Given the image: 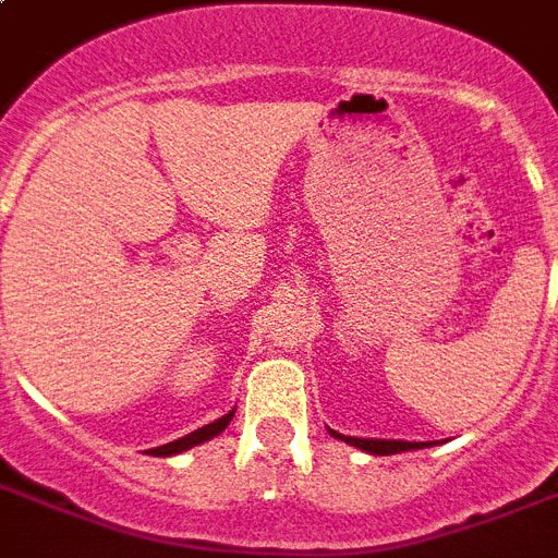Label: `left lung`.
Listing matches in <instances>:
<instances>
[{
  "label": "left lung",
  "instance_id": "left-lung-1",
  "mask_svg": "<svg viewBox=\"0 0 558 558\" xmlns=\"http://www.w3.org/2000/svg\"><path fill=\"white\" fill-rule=\"evenodd\" d=\"M336 434V432H330ZM350 446H356L362 451H371V454H397V451H411V449H423L428 442H405V440H362V437H344V434H336Z\"/></svg>",
  "mask_w": 558,
  "mask_h": 558
}]
</instances>
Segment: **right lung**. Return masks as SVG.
Returning a JSON list of instances; mask_svg holds the SVG:
<instances>
[{"label":"right lung","instance_id":"1","mask_svg":"<svg viewBox=\"0 0 558 558\" xmlns=\"http://www.w3.org/2000/svg\"><path fill=\"white\" fill-rule=\"evenodd\" d=\"M231 416H234V411L226 416H219L217 423H208L202 425V428H196V432H191L187 437H179V440L168 442V446H159V449H150V454H156V458H170V454H179V451L191 449V446H199V442L210 440V437H217L219 432H226V425L231 423Z\"/></svg>","mask_w":558,"mask_h":558}]
</instances>
